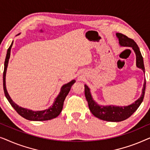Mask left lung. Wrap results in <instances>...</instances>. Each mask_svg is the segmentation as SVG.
<instances>
[{
	"label": "left lung",
	"instance_id": "left-lung-1",
	"mask_svg": "<svg viewBox=\"0 0 150 150\" xmlns=\"http://www.w3.org/2000/svg\"><path fill=\"white\" fill-rule=\"evenodd\" d=\"M116 35L119 39V43H120L121 46L131 47L133 49L135 54H136L137 66L139 68L142 69L144 72L145 67L144 63H143V59L136 42L132 39L128 38L126 35L122 33H116ZM145 85H146V82L145 80L143 88L142 89V94H141V97L136 100L134 103L126 106L99 105L93 100L91 92H90L89 88L86 85H85V95L88 102L90 111L94 116L100 119V120L107 121V122H122V121H124L130 117L141 105V102H143V98H144Z\"/></svg>",
	"mask_w": 150,
	"mask_h": 150
}]
</instances>
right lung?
Wrapping results in <instances>:
<instances>
[{"instance_id": "right-lung-1", "label": "right lung", "mask_w": 150, "mask_h": 150, "mask_svg": "<svg viewBox=\"0 0 150 150\" xmlns=\"http://www.w3.org/2000/svg\"><path fill=\"white\" fill-rule=\"evenodd\" d=\"M19 35V34H18ZM13 45V42H12L11 46L8 48L7 55L5 61V64H4V71H3V89L4 93H5V97L7 98L8 101L11 104L12 107L16 110V112L22 116V117L25 118L26 120H30V121H46L50 120L52 119L56 118L61 113V110L63 109V102L66 98V96L68 94L69 91H70L71 86L75 83V80L69 82V83L63 85L61 88L60 93L58 96L55 98L54 103L52 105L50 106L48 109L44 110H37V111H33L32 110L27 109V108H22L21 106H19L18 104H16L15 102H13L11 98H10L8 92L6 89V83H5V77H6V71H7V68L8 63H9V59L10 58V52H11V48Z\"/></svg>"}]
</instances>
